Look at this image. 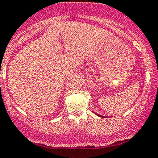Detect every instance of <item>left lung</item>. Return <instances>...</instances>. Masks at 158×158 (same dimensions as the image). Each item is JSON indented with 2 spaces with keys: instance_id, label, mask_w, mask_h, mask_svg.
I'll list each match as a JSON object with an SVG mask.
<instances>
[{
  "instance_id": "obj_1",
  "label": "left lung",
  "mask_w": 158,
  "mask_h": 158,
  "mask_svg": "<svg viewBox=\"0 0 158 158\" xmlns=\"http://www.w3.org/2000/svg\"><path fill=\"white\" fill-rule=\"evenodd\" d=\"M100 116H102V115H100Z\"/></svg>"
}]
</instances>
